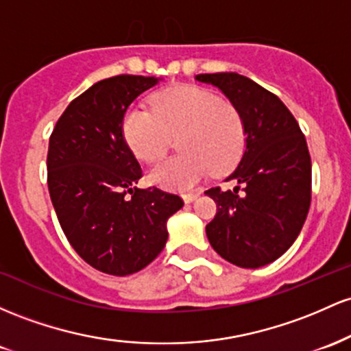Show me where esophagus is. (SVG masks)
Segmentation results:
<instances>
[{
	"mask_svg": "<svg viewBox=\"0 0 351 351\" xmlns=\"http://www.w3.org/2000/svg\"><path fill=\"white\" fill-rule=\"evenodd\" d=\"M199 195H200V192H189V194L182 195V199H184V202H186V204H191V202H194V200Z\"/></svg>",
	"mask_w": 351,
	"mask_h": 351,
	"instance_id": "34e87169",
	"label": "esophagus"
}]
</instances>
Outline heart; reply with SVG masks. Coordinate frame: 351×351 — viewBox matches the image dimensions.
Instances as JSON below:
<instances>
[{
	"mask_svg": "<svg viewBox=\"0 0 351 351\" xmlns=\"http://www.w3.org/2000/svg\"><path fill=\"white\" fill-rule=\"evenodd\" d=\"M152 112L131 109L123 131L134 156L145 164L167 154L179 136L182 154L152 169L149 180L171 191H187L214 174H226L243 154L245 124L237 109L195 86H179L156 94Z\"/></svg>",
	"mask_w": 351,
	"mask_h": 351,
	"instance_id": "obj_1",
	"label": "heart"
}]
</instances>
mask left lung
I'll use <instances>...</instances> for the list:
<instances>
[{"instance_id": "obj_1", "label": "left lung", "mask_w": 351, "mask_h": 351, "mask_svg": "<svg viewBox=\"0 0 351 351\" xmlns=\"http://www.w3.org/2000/svg\"><path fill=\"white\" fill-rule=\"evenodd\" d=\"M232 102L245 124V151L226 180L234 191H206L217 204L207 223L210 245L242 269L282 257L300 234L312 200V160L292 112L270 90L237 73L197 74Z\"/></svg>"}]
</instances>
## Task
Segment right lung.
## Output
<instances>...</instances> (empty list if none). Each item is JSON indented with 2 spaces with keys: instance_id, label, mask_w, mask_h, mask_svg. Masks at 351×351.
<instances>
[{
  "instance_id": "obj_1",
  "label": "right lung",
  "mask_w": 351,
  "mask_h": 351,
  "mask_svg": "<svg viewBox=\"0 0 351 351\" xmlns=\"http://www.w3.org/2000/svg\"><path fill=\"white\" fill-rule=\"evenodd\" d=\"M159 81L121 74L96 82L66 108L49 137L48 187L62 232L82 261L117 277L154 261L169 217L184 206L176 194L136 187L143 171L123 132L129 106Z\"/></svg>"
}]
</instances>
